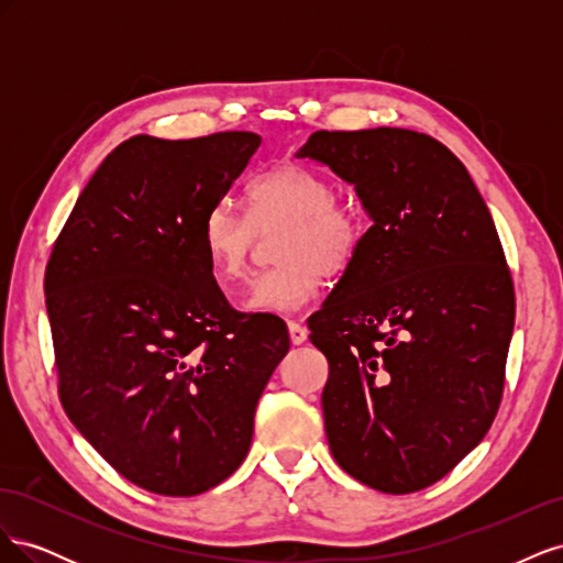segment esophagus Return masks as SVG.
I'll return each instance as SVG.
<instances>
[{
    "label": "esophagus",
    "mask_w": 563,
    "mask_h": 563,
    "mask_svg": "<svg viewBox=\"0 0 563 563\" xmlns=\"http://www.w3.org/2000/svg\"><path fill=\"white\" fill-rule=\"evenodd\" d=\"M288 335H291L294 345H302L305 340H308V329H305L298 321H288Z\"/></svg>",
    "instance_id": "1"
}]
</instances>
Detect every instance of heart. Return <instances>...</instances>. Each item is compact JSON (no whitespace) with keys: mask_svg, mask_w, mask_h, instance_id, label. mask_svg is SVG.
<instances>
[{"mask_svg":"<svg viewBox=\"0 0 563 563\" xmlns=\"http://www.w3.org/2000/svg\"><path fill=\"white\" fill-rule=\"evenodd\" d=\"M249 216L218 201L203 216L201 246L213 277L232 286L246 269L258 230L284 228L277 240V267L261 272L242 308L251 312H296L321 286V275L345 272L364 240V218L352 203L335 199V187L298 164L277 166L253 178Z\"/></svg>","mask_w":563,"mask_h":563,"instance_id":"obj_1","label":"heart"}]
</instances>
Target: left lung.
I'll use <instances>...</instances> for the list:
<instances>
[{
	"label": "left lung",
	"instance_id": "1",
	"mask_svg": "<svg viewBox=\"0 0 563 563\" xmlns=\"http://www.w3.org/2000/svg\"><path fill=\"white\" fill-rule=\"evenodd\" d=\"M296 157L350 185L371 218L310 340L335 463L383 493L439 482L498 413L515 286L496 225L453 152L408 129L317 131Z\"/></svg>",
	"mask_w": 563,
	"mask_h": 563
}]
</instances>
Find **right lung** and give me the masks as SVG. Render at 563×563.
<instances>
[{"instance_id": "obj_1", "label": "right lung", "mask_w": 563, "mask_h": 563, "mask_svg": "<svg viewBox=\"0 0 563 563\" xmlns=\"http://www.w3.org/2000/svg\"><path fill=\"white\" fill-rule=\"evenodd\" d=\"M258 147L249 131L133 135L84 187L46 265L65 413L159 496H199L244 463L291 345L282 319L232 308L201 246L203 216Z\"/></svg>"}]
</instances>
